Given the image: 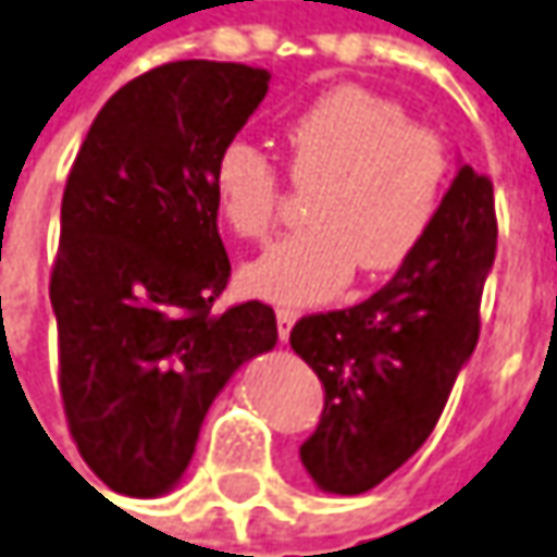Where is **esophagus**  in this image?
<instances>
[{
	"label": "esophagus",
	"instance_id": "esophagus-1",
	"mask_svg": "<svg viewBox=\"0 0 557 557\" xmlns=\"http://www.w3.org/2000/svg\"><path fill=\"white\" fill-rule=\"evenodd\" d=\"M275 320H278V338H282V342H288L294 322L300 320V313L292 310V307H278V310H275Z\"/></svg>",
	"mask_w": 557,
	"mask_h": 557
}]
</instances>
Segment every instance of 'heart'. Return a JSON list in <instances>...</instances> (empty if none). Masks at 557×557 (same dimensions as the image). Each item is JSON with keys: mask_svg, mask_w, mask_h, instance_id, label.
Wrapping results in <instances>:
<instances>
[{"mask_svg": "<svg viewBox=\"0 0 557 557\" xmlns=\"http://www.w3.org/2000/svg\"><path fill=\"white\" fill-rule=\"evenodd\" d=\"M294 182L320 184L313 228L275 240L244 269L253 294L275 304H320L348 285L354 265L392 272L423 244L448 187V150L410 125L398 102L335 87L285 127ZM222 219L240 237H265L278 215V172L253 144L232 140L212 165Z\"/></svg>", "mask_w": 557, "mask_h": 557, "instance_id": "obj_1", "label": "heart"}]
</instances>
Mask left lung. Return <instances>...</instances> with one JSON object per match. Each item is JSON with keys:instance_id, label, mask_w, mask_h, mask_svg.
I'll return each mask as SVG.
<instances>
[{"instance_id": "obj_1", "label": "left lung", "mask_w": 557, "mask_h": 557, "mask_svg": "<svg viewBox=\"0 0 557 557\" xmlns=\"http://www.w3.org/2000/svg\"><path fill=\"white\" fill-rule=\"evenodd\" d=\"M495 237L492 182L460 165L430 235L385 288L294 325V354L325 388L320 426L300 445L322 492L379 486L430 438L480 338Z\"/></svg>"}]
</instances>
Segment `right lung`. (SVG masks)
Instances as JSON below:
<instances>
[{"mask_svg":"<svg viewBox=\"0 0 557 557\" xmlns=\"http://www.w3.org/2000/svg\"><path fill=\"white\" fill-rule=\"evenodd\" d=\"M265 90V69L159 65L99 109L71 165L49 282L59 388L81 458L119 495L178 486L209 404L278 342L260 300L212 310L232 275L212 165Z\"/></svg>","mask_w":557,"mask_h":557,"instance_id":"1","label":"right lung"}]
</instances>
